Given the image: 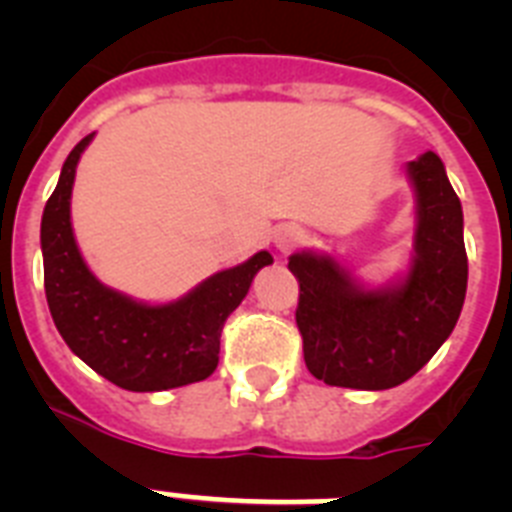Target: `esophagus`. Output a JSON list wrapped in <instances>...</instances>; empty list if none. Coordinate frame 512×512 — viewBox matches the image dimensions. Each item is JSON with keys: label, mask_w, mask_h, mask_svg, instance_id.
Segmentation results:
<instances>
[{"label": "esophagus", "mask_w": 512, "mask_h": 512, "mask_svg": "<svg viewBox=\"0 0 512 512\" xmlns=\"http://www.w3.org/2000/svg\"><path fill=\"white\" fill-rule=\"evenodd\" d=\"M300 243H305V233H302L297 225H284V228H279L277 235H274V246H277L282 253L295 251Z\"/></svg>", "instance_id": "esophagus-1"}]
</instances>
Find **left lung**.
Returning a JSON list of instances; mask_svg holds the SVG:
<instances>
[{
    "instance_id": "8db88e82",
    "label": "left lung",
    "mask_w": 512,
    "mask_h": 512,
    "mask_svg": "<svg viewBox=\"0 0 512 512\" xmlns=\"http://www.w3.org/2000/svg\"><path fill=\"white\" fill-rule=\"evenodd\" d=\"M418 197L413 264L400 284L364 289L330 256L295 253L305 364L330 387L390 390L418 374L451 336L467 295L464 215L441 158L408 164Z\"/></svg>"
}]
</instances>
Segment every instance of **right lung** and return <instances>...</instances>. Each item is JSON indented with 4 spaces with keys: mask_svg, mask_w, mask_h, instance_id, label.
<instances>
[{
    "mask_svg": "<svg viewBox=\"0 0 512 512\" xmlns=\"http://www.w3.org/2000/svg\"><path fill=\"white\" fill-rule=\"evenodd\" d=\"M92 138H81L69 153L40 223L53 323L84 364L122 390L161 392L202 382L215 372L225 320L248 295L256 271L274 259L259 251L169 305H143L104 287L81 259L71 228L76 164Z\"/></svg>",
    "mask_w": 512,
    "mask_h": 512,
    "instance_id": "add662e5",
    "label": "right lung"
}]
</instances>
